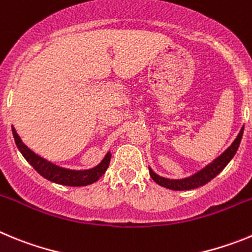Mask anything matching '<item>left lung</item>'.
I'll list each match as a JSON object with an SVG mask.
<instances>
[{"mask_svg": "<svg viewBox=\"0 0 252 252\" xmlns=\"http://www.w3.org/2000/svg\"><path fill=\"white\" fill-rule=\"evenodd\" d=\"M242 133H244V126H242L241 130H240L239 135H237L236 139L233 140L231 146H228V148H227L220 157L216 158L212 162H209L208 165H206L203 169H201V170H198L197 173L192 174L190 177L183 178V179H169V178L160 177L159 174H157V173L149 166L150 177L153 178L154 182L159 184V186L164 187V188L173 189V190H189V189L199 188V187L204 186V184H207L208 182H211L213 178L217 177V175L226 168V165L231 161V159L235 157L236 151L239 149L240 142H241L242 139Z\"/></svg>", "mask_w": 252, "mask_h": 252, "instance_id": "1", "label": "left lung"}]
</instances>
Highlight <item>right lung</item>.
<instances>
[{"label": "right lung", "mask_w": 252, "mask_h": 252, "mask_svg": "<svg viewBox=\"0 0 252 252\" xmlns=\"http://www.w3.org/2000/svg\"><path fill=\"white\" fill-rule=\"evenodd\" d=\"M12 128V135L15 142H16L17 149L20 153L22 154V157L25 158L26 161L30 164L35 170L39 173L40 175H43L45 179L54 182L57 184H62V186H69V187H84L88 184H92L99 179L102 175L106 173L107 168L110 165L111 160V151L104 155L103 159L101 160L98 165H95L92 169H84V170H75V169H68L59 166L54 162L49 161L45 158L40 157L37 154L31 150L30 148L22 142L21 137L19 136V133L16 132L15 127L11 126Z\"/></svg>", "instance_id": "right-lung-1"}]
</instances>
